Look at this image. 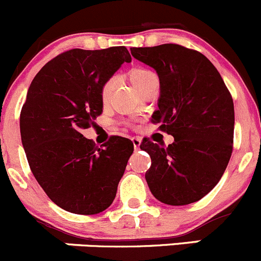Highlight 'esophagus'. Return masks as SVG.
<instances>
[{"label": "esophagus", "instance_id": "esophagus-1", "mask_svg": "<svg viewBox=\"0 0 261 261\" xmlns=\"http://www.w3.org/2000/svg\"><path fill=\"white\" fill-rule=\"evenodd\" d=\"M132 142H133V146H134V149H139V146H141V142H142V139L139 138V137H133V138H132Z\"/></svg>", "mask_w": 261, "mask_h": 261}]
</instances>
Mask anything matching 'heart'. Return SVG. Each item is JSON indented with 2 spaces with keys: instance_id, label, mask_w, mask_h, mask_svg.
<instances>
[{
  "instance_id": "heart-1",
  "label": "heart",
  "mask_w": 261,
  "mask_h": 261,
  "mask_svg": "<svg viewBox=\"0 0 261 261\" xmlns=\"http://www.w3.org/2000/svg\"><path fill=\"white\" fill-rule=\"evenodd\" d=\"M127 77L130 81V84L141 94L144 90L148 89L153 82L159 81L157 74L153 71H151V69L144 68V67H134V68L129 69L127 73ZM113 90H114V80H107L102 84L101 89H100V100H101V104L104 107H108L110 104V101H112Z\"/></svg>"
}]
</instances>
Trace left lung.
I'll return each instance as SVG.
<instances>
[{
	"instance_id": "1",
	"label": "left lung",
	"mask_w": 261,
	"mask_h": 261,
	"mask_svg": "<svg viewBox=\"0 0 261 261\" xmlns=\"http://www.w3.org/2000/svg\"><path fill=\"white\" fill-rule=\"evenodd\" d=\"M132 56L156 69L161 95L152 123L174 143L142 141L151 157L149 190L165 204L198 202L221 180L233 148V100L212 62L179 44L130 48Z\"/></svg>"
}]
</instances>
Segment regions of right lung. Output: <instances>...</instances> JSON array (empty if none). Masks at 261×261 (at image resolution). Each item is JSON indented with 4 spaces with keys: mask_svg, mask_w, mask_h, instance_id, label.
I'll return each mask as SVG.
<instances>
[{
    "mask_svg": "<svg viewBox=\"0 0 261 261\" xmlns=\"http://www.w3.org/2000/svg\"><path fill=\"white\" fill-rule=\"evenodd\" d=\"M130 61L125 46L71 49L49 61L28 90L20 113L28 162L49 199L67 212L96 215L117 195L133 143L112 136L99 148L81 130L102 113V84Z\"/></svg>",
    "mask_w": 261,
    "mask_h": 261,
    "instance_id": "1",
    "label": "right lung"
}]
</instances>
